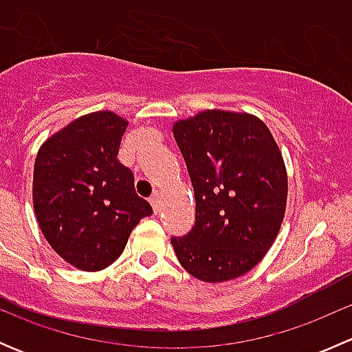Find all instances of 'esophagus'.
Returning a JSON list of instances; mask_svg holds the SVG:
<instances>
[{
  "instance_id": "obj_1",
  "label": "esophagus",
  "mask_w": 352,
  "mask_h": 352,
  "mask_svg": "<svg viewBox=\"0 0 352 352\" xmlns=\"http://www.w3.org/2000/svg\"><path fill=\"white\" fill-rule=\"evenodd\" d=\"M150 204H151V208H153V211L158 212V209H160V196H158V192H155L153 196L150 197Z\"/></svg>"
}]
</instances>
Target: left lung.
Returning <instances> with one entry per match:
<instances>
[{
  "label": "left lung",
  "mask_w": 352,
  "mask_h": 352,
  "mask_svg": "<svg viewBox=\"0 0 352 352\" xmlns=\"http://www.w3.org/2000/svg\"><path fill=\"white\" fill-rule=\"evenodd\" d=\"M196 197V223L172 236L177 258L206 283L230 281L258 264L286 211L287 175L258 117L204 110L173 124Z\"/></svg>",
  "instance_id": "8db88e82"
}]
</instances>
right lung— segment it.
Masks as SVG:
<instances>
[{"instance_id":"right-lung-1","label":"right lung","mask_w":352,"mask_h":352,"mask_svg":"<svg viewBox=\"0 0 352 352\" xmlns=\"http://www.w3.org/2000/svg\"><path fill=\"white\" fill-rule=\"evenodd\" d=\"M127 120L102 110L49 138L34 165V209L45 240L81 271L116 262L141 218L153 212L117 160Z\"/></svg>"}]
</instances>
